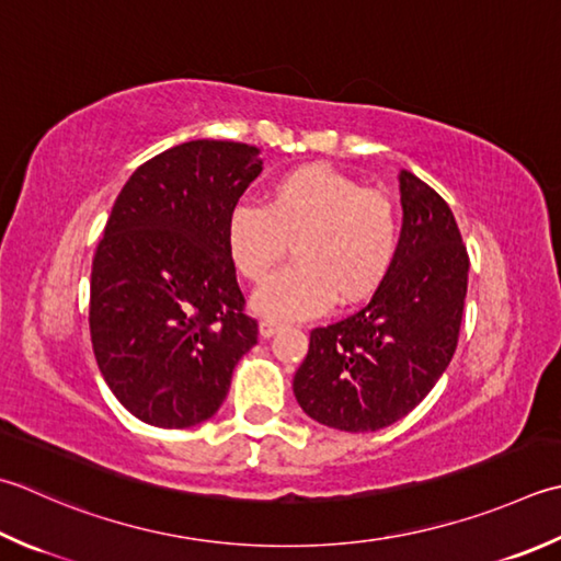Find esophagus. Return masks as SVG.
I'll list each match as a JSON object with an SVG mask.
<instances>
[{"label": "esophagus", "mask_w": 561, "mask_h": 561, "mask_svg": "<svg viewBox=\"0 0 561 561\" xmlns=\"http://www.w3.org/2000/svg\"><path fill=\"white\" fill-rule=\"evenodd\" d=\"M282 328H284L282 323L270 321V318H265V321H260V335L262 337H272V335H277Z\"/></svg>", "instance_id": "esophagus-1"}]
</instances>
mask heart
Wrapping results in <instances>:
<instances>
[{"instance_id": "1", "label": "heart", "mask_w": 561, "mask_h": 561, "mask_svg": "<svg viewBox=\"0 0 561 561\" xmlns=\"http://www.w3.org/2000/svg\"><path fill=\"white\" fill-rule=\"evenodd\" d=\"M291 240L296 265L252 294V309L272 321H299L333 301L347 309L375 296L397 260V206L328 164H304L270 184L265 206L230 208L226 248L245 279H265Z\"/></svg>"}]
</instances>
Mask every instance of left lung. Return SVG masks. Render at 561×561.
I'll list each match as a JSON object with an SVG mask.
<instances>
[{
    "label": "left lung",
    "instance_id": "8db88e82",
    "mask_svg": "<svg viewBox=\"0 0 561 561\" xmlns=\"http://www.w3.org/2000/svg\"><path fill=\"white\" fill-rule=\"evenodd\" d=\"M403 226L387 282L365 309L311 331L294 375L306 415L345 433L401 421L455 355L469 257L447 202L413 172L399 174Z\"/></svg>",
    "mask_w": 561,
    "mask_h": 561
}]
</instances>
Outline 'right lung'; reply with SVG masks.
I'll return each mask as SVG.
<instances>
[{
    "label": "right lung",
    "instance_id": "1",
    "mask_svg": "<svg viewBox=\"0 0 561 561\" xmlns=\"http://www.w3.org/2000/svg\"><path fill=\"white\" fill-rule=\"evenodd\" d=\"M260 172L255 146L190 140L142 162L116 196L92 262L90 333L108 389L142 423L211 419L257 343L226 221Z\"/></svg>",
    "mask_w": 561,
    "mask_h": 561
}]
</instances>
